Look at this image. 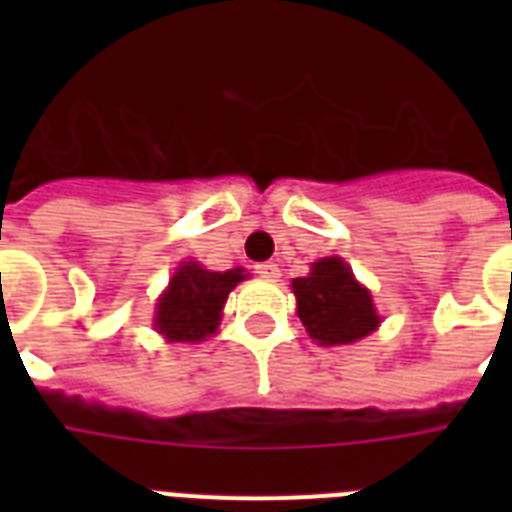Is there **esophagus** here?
<instances>
[{"label":"esophagus","instance_id":"obj_1","mask_svg":"<svg viewBox=\"0 0 512 512\" xmlns=\"http://www.w3.org/2000/svg\"><path fill=\"white\" fill-rule=\"evenodd\" d=\"M257 276H263V279H279L281 271L276 263H257L255 265Z\"/></svg>","mask_w":512,"mask_h":512}]
</instances>
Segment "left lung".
<instances>
[{"label": "left lung", "instance_id": "8db88e82", "mask_svg": "<svg viewBox=\"0 0 512 512\" xmlns=\"http://www.w3.org/2000/svg\"><path fill=\"white\" fill-rule=\"evenodd\" d=\"M297 316L308 335L321 345H348L377 329L372 295L366 292L340 257H324L311 273L292 281Z\"/></svg>", "mask_w": 512, "mask_h": 512}]
</instances>
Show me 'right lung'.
<instances>
[{"mask_svg": "<svg viewBox=\"0 0 512 512\" xmlns=\"http://www.w3.org/2000/svg\"><path fill=\"white\" fill-rule=\"evenodd\" d=\"M244 279L241 268L207 271L196 263H185L172 276L156 308V329L172 342H199L212 335L220 321L228 292Z\"/></svg>", "mask_w": 512, "mask_h": 512, "instance_id": "1", "label": "right lung"}]
</instances>
